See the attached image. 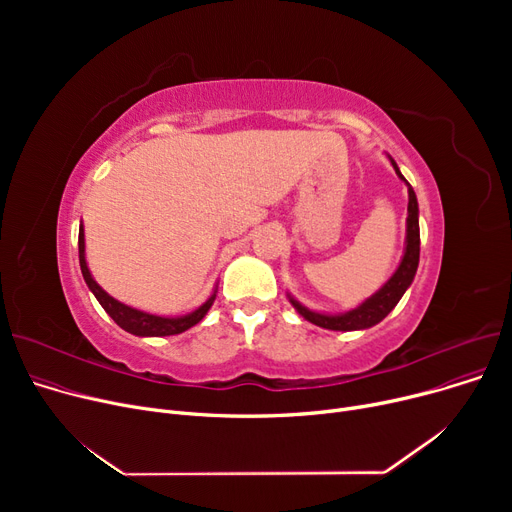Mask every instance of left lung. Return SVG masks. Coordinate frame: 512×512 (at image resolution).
Here are the masks:
<instances>
[{
    "mask_svg": "<svg viewBox=\"0 0 512 512\" xmlns=\"http://www.w3.org/2000/svg\"><path fill=\"white\" fill-rule=\"evenodd\" d=\"M392 166L396 170V174L405 180V176L400 174L398 166ZM407 182V180H405ZM409 186V218H407V249H405V257H402L398 270L394 272V276L373 294L371 299H367L361 307L348 311L344 315H321V313H313L309 309H305L303 305H299L294 299H290V303L294 305L307 321L311 324L326 328V330H342V332H351V330H365L371 328L380 321L398 305V301L402 299V294L411 286L417 265H419V207H417V197L415 191Z\"/></svg>",
    "mask_w": 512,
    "mask_h": 512,
    "instance_id": "8db88e82",
    "label": "left lung"
}]
</instances>
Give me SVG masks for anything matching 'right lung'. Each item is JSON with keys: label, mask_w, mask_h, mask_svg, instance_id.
<instances>
[{"label": "right lung", "mask_w": 512, "mask_h": 512, "mask_svg": "<svg viewBox=\"0 0 512 512\" xmlns=\"http://www.w3.org/2000/svg\"><path fill=\"white\" fill-rule=\"evenodd\" d=\"M78 261H80V272H83V278H85L87 286L91 288V292L95 294V299L99 301V305L105 309V313L110 315L122 330L130 332L134 336H172V334H180L188 328H193L195 324H199V321L205 317V313L209 311V307L213 305V299H215V294H211V299L207 303H203L197 311H193L191 315H184V317H159V315L137 311V309L118 303L93 280V276L89 272L87 261H85V232H83V226H80V230H78Z\"/></svg>", "instance_id": "obj_1"}]
</instances>
